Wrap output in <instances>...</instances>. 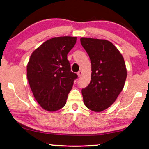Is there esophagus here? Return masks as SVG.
I'll return each instance as SVG.
<instances>
[{
    "label": "esophagus",
    "instance_id": "esophagus-1",
    "mask_svg": "<svg viewBox=\"0 0 149 149\" xmlns=\"http://www.w3.org/2000/svg\"><path fill=\"white\" fill-rule=\"evenodd\" d=\"M77 74H78V76H79V77H81L82 74V70H79V71L77 72Z\"/></svg>",
    "mask_w": 149,
    "mask_h": 149
}]
</instances>
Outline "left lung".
Listing matches in <instances>:
<instances>
[{"instance_id":"1","label":"left lung","mask_w":149,"mask_h":149,"mask_svg":"<svg viewBox=\"0 0 149 149\" xmlns=\"http://www.w3.org/2000/svg\"><path fill=\"white\" fill-rule=\"evenodd\" d=\"M80 42L90 57L92 71L89 85L82 90L84 103L91 111L101 112L113 105L123 90L126 64L111 42L82 37Z\"/></svg>"}]
</instances>
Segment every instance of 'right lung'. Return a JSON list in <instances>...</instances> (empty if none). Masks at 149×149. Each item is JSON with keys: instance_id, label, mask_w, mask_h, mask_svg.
Instances as JSON below:
<instances>
[{"instance_id": "1", "label": "right lung", "mask_w": 149, "mask_h": 149, "mask_svg": "<svg viewBox=\"0 0 149 149\" xmlns=\"http://www.w3.org/2000/svg\"><path fill=\"white\" fill-rule=\"evenodd\" d=\"M77 37H54L34 50L27 66V77L34 97L42 108L56 111L63 107L78 77L70 70L67 54Z\"/></svg>"}]
</instances>
